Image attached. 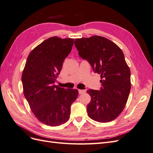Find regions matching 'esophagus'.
<instances>
[{
	"mask_svg": "<svg viewBox=\"0 0 153 153\" xmlns=\"http://www.w3.org/2000/svg\"><path fill=\"white\" fill-rule=\"evenodd\" d=\"M85 92H86V91H85V90H80V89L78 90V92H79V94H84V93H85Z\"/></svg>",
	"mask_w": 153,
	"mask_h": 153,
	"instance_id": "esophagus-1",
	"label": "esophagus"
}]
</instances>
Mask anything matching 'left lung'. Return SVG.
<instances>
[{"instance_id":"left-lung-1","label":"left lung","mask_w":153,"mask_h":153,"mask_svg":"<svg viewBox=\"0 0 153 153\" xmlns=\"http://www.w3.org/2000/svg\"><path fill=\"white\" fill-rule=\"evenodd\" d=\"M75 45L80 56L101 75L100 91H87L91 97L87 106L88 115L99 123L112 121L123 112L131 89L130 69L123 51L112 41L99 36L75 39Z\"/></svg>"}]
</instances>
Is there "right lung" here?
Returning a JSON list of instances; mask_svg holds the SVG:
<instances>
[{
  "label": "right lung",
  "instance_id": "1",
  "mask_svg": "<svg viewBox=\"0 0 153 153\" xmlns=\"http://www.w3.org/2000/svg\"><path fill=\"white\" fill-rule=\"evenodd\" d=\"M74 39L57 36L45 40L32 50L23 70L24 94L36 117L50 126L66 123L77 89L53 85L62 64L71 52Z\"/></svg>",
  "mask_w": 153,
  "mask_h": 153
}]
</instances>
